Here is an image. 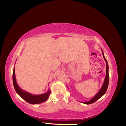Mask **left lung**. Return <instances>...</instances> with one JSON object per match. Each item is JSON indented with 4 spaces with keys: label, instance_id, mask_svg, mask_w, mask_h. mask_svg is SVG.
<instances>
[{
    "label": "left lung",
    "instance_id": "obj_1",
    "mask_svg": "<svg viewBox=\"0 0 126 126\" xmlns=\"http://www.w3.org/2000/svg\"><path fill=\"white\" fill-rule=\"evenodd\" d=\"M102 54H103V58L104 59V61H106V76L105 77V79H104V81L103 85H102V88L100 89L99 91L96 94L94 95V97H93L92 98L90 101H87V102H83V103L86 104H92L95 102L99 98H100L102 96L105 94V93L106 92L107 89L108 88V83H109V74H108V63L106 59L105 58V57L104 56L103 54V51H102Z\"/></svg>",
    "mask_w": 126,
    "mask_h": 126
}]
</instances>
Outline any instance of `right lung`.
<instances>
[{"instance_id":"1","label":"right lung","mask_w":126,"mask_h":126,"mask_svg":"<svg viewBox=\"0 0 126 126\" xmlns=\"http://www.w3.org/2000/svg\"><path fill=\"white\" fill-rule=\"evenodd\" d=\"M13 85L15 90L16 92L23 99H24L25 101L27 102L28 103L35 104L41 103L42 102L46 101L48 99L49 94L50 93V90L49 89L47 93L44 94H42L40 95H33L31 93L23 91V89H21L18 86L17 84L16 75H15V69L14 68L13 69Z\"/></svg>"}]
</instances>
